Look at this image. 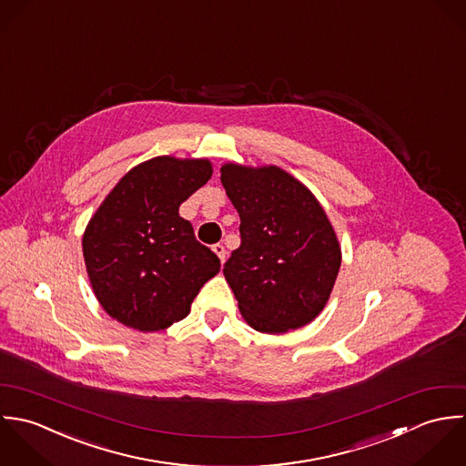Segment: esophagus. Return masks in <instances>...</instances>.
Segmentation results:
<instances>
[{
  "label": "esophagus",
  "mask_w": 466,
  "mask_h": 466,
  "mask_svg": "<svg viewBox=\"0 0 466 466\" xmlns=\"http://www.w3.org/2000/svg\"><path fill=\"white\" fill-rule=\"evenodd\" d=\"M212 250L216 252V256L219 258V261H221V263H225V258H227V250H225V247H223L221 243H216V245L212 247Z\"/></svg>",
  "instance_id": "esophagus-1"
}]
</instances>
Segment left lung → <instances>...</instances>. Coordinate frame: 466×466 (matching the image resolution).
I'll return each instance as SVG.
<instances>
[{"mask_svg":"<svg viewBox=\"0 0 466 466\" xmlns=\"http://www.w3.org/2000/svg\"><path fill=\"white\" fill-rule=\"evenodd\" d=\"M241 245L223 267L241 315L261 333L311 322L340 268L335 230L315 196L279 167H221Z\"/></svg>","mask_w":466,"mask_h":466,"instance_id":"obj_1","label":"left lung"}]
</instances>
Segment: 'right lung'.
<instances>
[{
    "mask_svg": "<svg viewBox=\"0 0 466 466\" xmlns=\"http://www.w3.org/2000/svg\"><path fill=\"white\" fill-rule=\"evenodd\" d=\"M212 177L208 160L158 157L131 169L106 196L85 238L83 254L106 313L138 331L186 319L199 288L219 272L178 214Z\"/></svg>",
    "mask_w": 466,
    "mask_h": 466,
    "instance_id": "right-lung-1",
    "label": "right lung"
}]
</instances>
